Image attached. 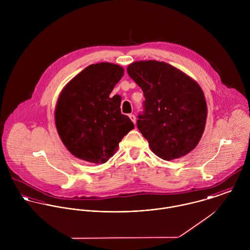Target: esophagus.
Wrapping results in <instances>:
<instances>
[{"instance_id": "obj_1", "label": "esophagus", "mask_w": 250, "mask_h": 250, "mask_svg": "<svg viewBox=\"0 0 250 250\" xmlns=\"http://www.w3.org/2000/svg\"><path fill=\"white\" fill-rule=\"evenodd\" d=\"M129 117L130 119L133 121V123L136 125V116L134 114H129Z\"/></svg>"}]
</instances>
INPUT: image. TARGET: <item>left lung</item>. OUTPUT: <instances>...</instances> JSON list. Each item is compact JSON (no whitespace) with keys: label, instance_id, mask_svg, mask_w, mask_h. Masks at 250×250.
<instances>
[{"label":"left lung","instance_id":"1","mask_svg":"<svg viewBox=\"0 0 250 250\" xmlns=\"http://www.w3.org/2000/svg\"><path fill=\"white\" fill-rule=\"evenodd\" d=\"M127 72L143 89L145 100L137 126L152 151L166 161L189 153L206 124L207 106L200 86L163 62H136Z\"/></svg>","mask_w":250,"mask_h":250}]
</instances>
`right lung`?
<instances>
[{"instance_id": "1", "label": "right lung", "mask_w": 250, "mask_h": 250, "mask_svg": "<svg viewBox=\"0 0 250 250\" xmlns=\"http://www.w3.org/2000/svg\"><path fill=\"white\" fill-rule=\"evenodd\" d=\"M124 69L116 64H91L62 91L55 112L58 133L75 157L89 163H106L133 128L121 113L120 102L109 97Z\"/></svg>"}]
</instances>
